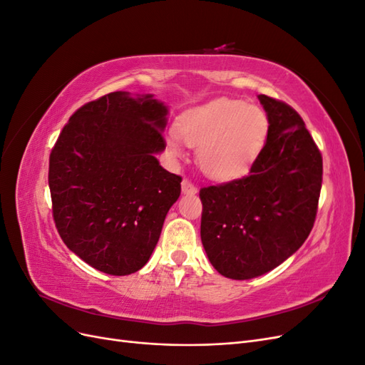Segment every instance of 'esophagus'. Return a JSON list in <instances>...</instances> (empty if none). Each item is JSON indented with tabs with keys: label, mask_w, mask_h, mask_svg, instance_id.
<instances>
[{
	"label": "esophagus",
	"mask_w": 365,
	"mask_h": 365,
	"mask_svg": "<svg viewBox=\"0 0 365 365\" xmlns=\"http://www.w3.org/2000/svg\"><path fill=\"white\" fill-rule=\"evenodd\" d=\"M181 189H182V193H184V195H195V193L197 192L196 187H195L189 180H182Z\"/></svg>",
	"instance_id": "obj_1"
}]
</instances>
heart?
<instances>
[{
  "label": "heart",
  "mask_w": 365,
  "mask_h": 365,
  "mask_svg": "<svg viewBox=\"0 0 365 365\" xmlns=\"http://www.w3.org/2000/svg\"><path fill=\"white\" fill-rule=\"evenodd\" d=\"M268 117L259 106L219 98L185 113L178 134L170 132L169 149L182 157L181 140L197 149V164L208 178L233 181L247 175L268 137Z\"/></svg>",
  "instance_id": "b5f03b06"
}]
</instances>
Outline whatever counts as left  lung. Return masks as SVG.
Returning <instances> with one entry per match:
<instances>
[{"mask_svg":"<svg viewBox=\"0 0 365 365\" xmlns=\"http://www.w3.org/2000/svg\"><path fill=\"white\" fill-rule=\"evenodd\" d=\"M268 137L248 176L204 187L201 240L224 277L248 280L277 268L314 227L323 158L295 109L257 96Z\"/></svg>","mask_w":365,"mask_h":365,"instance_id":"obj_1","label":"left lung"}]
</instances>
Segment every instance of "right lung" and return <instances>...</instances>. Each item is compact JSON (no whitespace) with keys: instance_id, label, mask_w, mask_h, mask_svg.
I'll return each mask as SVG.
<instances>
[{"instance_id":"add662e5","label":"right lung","mask_w":365,"mask_h":365,"mask_svg":"<svg viewBox=\"0 0 365 365\" xmlns=\"http://www.w3.org/2000/svg\"><path fill=\"white\" fill-rule=\"evenodd\" d=\"M169 109L153 94L109 93L71 115L50 153L53 217L76 256L111 275L155 250L181 176L160 165Z\"/></svg>"}]
</instances>
